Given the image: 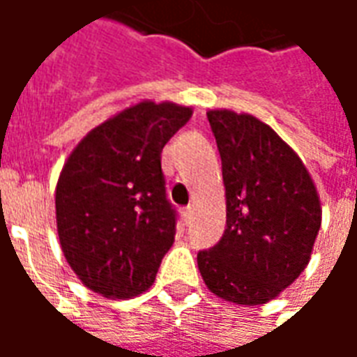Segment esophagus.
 Listing matches in <instances>:
<instances>
[{"instance_id":"1","label":"esophagus","mask_w":357,"mask_h":357,"mask_svg":"<svg viewBox=\"0 0 357 357\" xmlns=\"http://www.w3.org/2000/svg\"><path fill=\"white\" fill-rule=\"evenodd\" d=\"M181 215H183L184 221H188L190 220V215H192V208H190V206H188V208H183V210H181Z\"/></svg>"}]
</instances>
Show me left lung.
<instances>
[{"label": "left lung", "instance_id": "obj_1", "mask_svg": "<svg viewBox=\"0 0 357 357\" xmlns=\"http://www.w3.org/2000/svg\"><path fill=\"white\" fill-rule=\"evenodd\" d=\"M221 155L227 227L198 270L213 296L262 305L296 282L311 260L323 210L299 155L252 114L208 110Z\"/></svg>", "mask_w": 357, "mask_h": 357}]
</instances>
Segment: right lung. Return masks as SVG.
<instances>
[{
  "instance_id": "obj_1",
  "label": "right lung",
  "mask_w": 357,
  "mask_h": 357,
  "mask_svg": "<svg viewBox=\"0 0 357 357\" xmlns=\"http://www.w3.org/2000/svg\"><path fill=\"white\" fill-rule=\"evenodd\" d=\"M192 116L176 102L142 100L95 126L73 147L56 184L63 257L83 286L130 299L155 282L174 243L161 151Z\"/></svg>"
}]
</instances>
